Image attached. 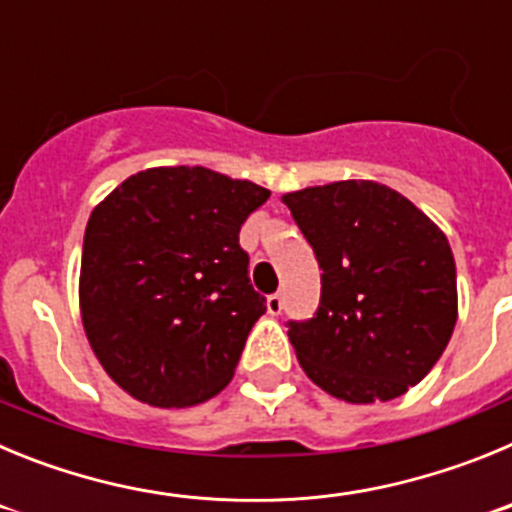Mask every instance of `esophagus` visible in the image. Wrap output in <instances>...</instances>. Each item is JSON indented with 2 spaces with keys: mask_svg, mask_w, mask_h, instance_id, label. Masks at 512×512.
<instances>
[{
  "mask_svg": "<svg viewBox=\"0 0 512 512\" xmlns=\"http://www.w3.org/2000/svg\"><path fill=\"white\" fill-rule=\"evenodd\" d=\"M282 310H284V297L282 295L266 297V312H269V315H279Z\"/></svg>",
  "mask_w": 512,
  "mask_h": 512,
  "instance_id": "esophagus-1",
  "label": "esophagus"
}]
</instances>
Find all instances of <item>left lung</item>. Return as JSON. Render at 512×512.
Segmentation results:
<instances>
[{
    "label": "left lung",
    "mask_w": 512,
    "mask_h": 512,
    "mask_svg": "<svg viewBox=\"0 0 512 512\" xmlns=\"http://www.w3.org/2000/svg\"><path fill=\"white\" fill-rule=\"evenodd\" d=\"M323 269L315 318L289 323L302 372L354 405L418 384L459 315L449 238L395 189L369 179L282 197Z\"/></svg>",
    "instance_id": "obj_1"
}]
</instances>
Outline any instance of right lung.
<instances>
[{
  "label": "right lung",
  "mask_w": 512,
  "mask_h": 512,
  "mask_svg": "<svg viewBox=\"0 0 512 512\" xmlns=\"http://www.w3.org/2000/svg\"><path fill=\"white\" fill-rule=\"evenodd\" d=\"M269 194L205 166H156L94 207L79 310L120 390L153 408H192L228 387L266 310L238 233Z\"/></svg>",
  "instance_id": "right-lung-1"
}]
</instances>
